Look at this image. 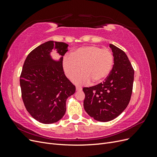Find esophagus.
Here are the masks:
<instances>
[{"instance_id": "esophagus-1", "label": "esophagus", "mask_w": 157, "mask_h": 157, "mask_svg": "<svg viewBox=\"0 0 157 157\" xmlns=\"http://www.w3.org/2000/svg\"><path fill=\"white\" fill-rule=\"evenodd\" d=\"M82 90V88L81 87H79V86L76 87V90H77V91H81Z\"/></svg>"}]
</instances>
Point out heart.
<instances>
[{"instance_id": "b5f03b06", "label": "heart", "mask_w": 157, "mask_h": 157, "mask_svg": "<svg viewBox=\"0 0 157 157\" xmlns=\"http://www.w3.org/2000/svg\"><path fill=\"white\" fill-rule=\"evenodd\" d=\"M114 63L113 55L107 49H102L97 46L82 47L72 52L70 56H65L62 61L64 73L68 78L73 79L77 85L100 82L110 73Z\"/></svg>"}]
</instances>
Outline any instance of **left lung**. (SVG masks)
Returning a JSON list of instances; mask_svg holds the SVG:
<instances>
[{
	"label": "left lung",
	"instance_id": "8db88e82",
	"mask_svg": "<svg viewBox=\"0 0 157 157\" xmlns=\"http://www.w3.org/2000/svg\"><path fill=\"white\" fill-rule=\"evenodd\" d=\"M114 65L105 81L96 86L83 88L84 110L100 122L115 119L124 111L132 93L134 70L124 51L109 44Z\"/></svg>",
	"mask_w": 157,
	"mask_h": 157
}]
</instances>
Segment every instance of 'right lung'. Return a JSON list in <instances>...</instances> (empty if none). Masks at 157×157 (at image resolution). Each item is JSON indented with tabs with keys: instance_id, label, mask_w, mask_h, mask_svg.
<instances>
[{
	"instance_id": "right-lung-1",
	"label": "right lung",
	"mask_w": 157,
	"mask_h": 157,
	"mask_svg": "<svg viewBox=\"0 0 157 157\" xmlns=\"http://www.w3.org/2000/svg\"><path fill=\"white\" fill-rule=\"evenodd\" d=\"M68 46L65 42H46L30 52L23 65L20 82L23 103L31 117L42 124L61 119L67 99L75 92L62 67ZM53 49L61 56L58 60L52 58Z\"/></svg>"
}]
</instances>
